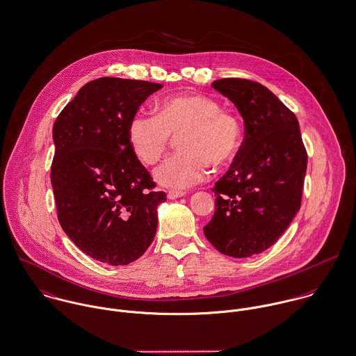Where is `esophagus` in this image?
Instances as JSON below:
<instances>
[{
	"mask_svg": "<svg viewBox=\"0 0 356 356\" xmlns=\"http://www.w3.org/2000/svg\"><path fill=\"white\" fill-rule=\"evenodd\" d=\"M184 195H186L184 191H177V190L168 191V198L169 200H176V198H180V197H184Z\"/></svg>",
	"mask_w": 356,
	"mask_h": 356,
	"instance_id": "34e87169",
	"label": "esophagus"
}]
</instances>
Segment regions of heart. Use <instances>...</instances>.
<instances>
[{
  "label": "heart",
  "mask_w": 356,
  "mask_h": 356,
  "mask_svg": "<svg viewBox=\"0 0 356 356\" xmlns=\"http://www.w3.org/2000/svg\"><path fill=\"white\" fill-rule=\"evenodd\" d=\"M180 148L155 170V180L170 188H188L201 183L214 166L229 162L238 152L243 127L241 118L205 95L163 99L156 114L136 111L128 127L129 144L145 165L161 159L177 136Z\"/></svg>",
  "instance_id": "1"
}]
</instances>
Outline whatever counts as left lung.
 Listing matches in <instances>:
<instances>
[{"mask_svg": "<svg viewBox=\"0 0 356 356\" xmlns=\"http://www.w3.org/2000/svg\"><path fill=\"white\" fill-rule=\"evenodd\" d=\"M212 86L239 110L245 139L214 184L204 232L220 253L250 257L273 246L300 209L308 155L294 113L264 85L224 78Z\"/></svg>", "mask_w": 356, "mask_h": 356, "instance_id": "1", "label": "left lung"}]
</instances>
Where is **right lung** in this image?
I'll list each match as a JSON object with an SVG mask.
<instances>
[{
    "label": "right lung",
    "instance_id": "right-lung-1",
    "mask_svg": "<svg viewBox=\"0 0 356 356\" xmlns=\"http://www.w3.org/2000/svg\"><path fill=\"white\" fill-rule=\"evenodd\" d=\"M161 83L102 76L83 85L54 124L51 181L63 231L88 256L111 266L151 245L156 208L151 175L128 138L132 115Z\"/></svg>",
    "mask_w": 356,
    "mask_h": 356
}]
</instances>
